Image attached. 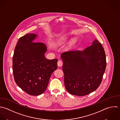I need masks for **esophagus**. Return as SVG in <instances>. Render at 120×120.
I'll return each mask as SVG.
<instances>
[{
    "label": "esophagus",
    "mask_w": 120,
    "mask_h": 120,
    "mask_svg": "<svg viewBox=\"0 0 120 120\" xmlns=\"http://www.w3.org/2000/svg\"><path fill=\"white\" fill-rule=\"evenodd\" d=\"M63 64V61L62 60H59L57 62V65L59 67H60V66H62Z\"/></svg>",
    "instance_id": "obj_1"
}]
</instances>
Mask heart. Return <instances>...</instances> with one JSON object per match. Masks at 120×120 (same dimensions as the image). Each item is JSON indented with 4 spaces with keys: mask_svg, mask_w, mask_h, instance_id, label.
I'll return each instance as SVG.
<instances>
[{
    "mask_svg": "<svg viewBox=\"0 0 120 120\" xmlns=\"http://www.w3.org/2000/svg\"><path fill=\"white\" fill-rule=\"evenodd\" d=\"M66 40L65 38H63L62 39H59L57 42H56V45L58 46H63L66 43ZM76 43V41L75 40H73L72 41H71L70 43H69V47H71L72 46H73L75 43Z\"/></svg>",
    "mask_w": 120,
    "mask_h": 120,
    "instance_id": "obj_1",
    "label": "heart"
}]
</instances>
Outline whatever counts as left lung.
Listing matches in <instances>:
<instances>
[{
  "label": "left lung",
  "instance_id": "obj_1",
  "mask_svg": "<svg viewBox=\"0 0 120 120\" xmlns=\"http://www.w3.org/2000/svg\"><path fill=\"white\" fill-rule=\"evenodd\" d=\"M67 91L85 96L96 90L102 81L106 67L104 49L95 39L83 51H67L61 55Z\"/></svg>",
  "mask_w": 120,
  "mask_h": 120
}]
</instances>
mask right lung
<instances>
[{"label":"right lung","mask_w":120,"mask_h":120,"mask_svg":"<svg viewBox=\"0 0 120 120\" xmlns=\"http://www.w3.org/2000/svg\"><path fill=\"white\" fill-rule=\"evenodd\" d=\"M36 37L34 34H27L21 37L15 47L12 58L16 83L27 94L34 96L44 92L51 74L57 68V59L45 58L46 45L33 42Z\"/></svg>","instance_id":"right-lung-1"}]
</instances>
